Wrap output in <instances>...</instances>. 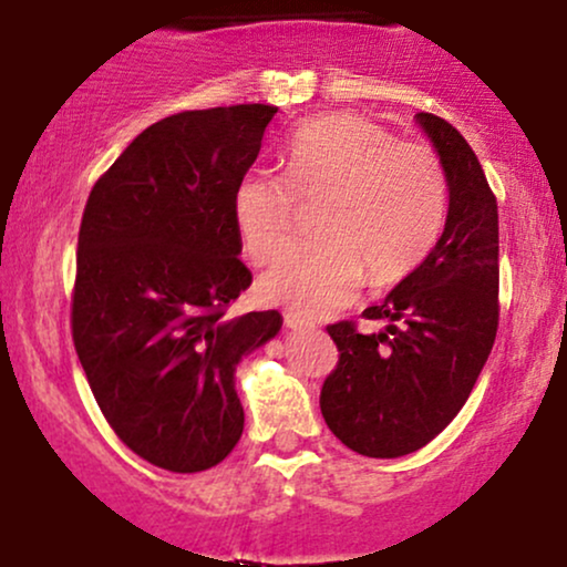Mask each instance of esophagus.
I'll return each instance as SVG.
<instances>
[{
    "label": "esophagus",
    "instance_id": "esophagus-1",
    "mask_svg": "<svg viewBox=\"0 0 567 567\" xmlns=\"http://www.w3.org/2000/svg\"><path fill=\"white\" fill-rule=\"evenodd\" d=\"M285 324H288L290 330H306V328H315V324H311L309 320H306V317L296 315V311H288V315H285Z\"/></svg>",
    "mask_w": 567,
    "mask_h": 567
}]
</instances>
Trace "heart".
<instances>
[{
  "instance_id": "heart-1",
  "label": "heart",
  "mask_w": 567,
  "mask_h": 567,
  "mask_svg": "<svg viewBox=\"0 0 567 567\" xmlns=\"http://www.w3.org/2000/svg\"><path fill=\"white\" fill-rule=\"evenodd\" d=\"M301 207H320V239L290 250L261 279L269 303L306 317L343 309L370 285L408 279L437 247L447 220V173L437 148L396 138L360 114H322L292 133L285 175L247 173L234 220L252 264L288 250Z\"/></svg>"
}]
</instances>
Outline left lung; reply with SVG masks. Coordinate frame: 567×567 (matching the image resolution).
Returning a JSON list of instances; mask_svg holds the SVG:
<instances>
[{
    "label": "left lung",
    "mask_w": 567,
    "mask_h": 567,
    "mask_svg": "<svg viewBox=\"0 0 567 567\" xmlns=\"http://www.w3.org/2000/svg\"><path fill=\"white\" fill-rule=\"evenodd\" d=\"M447 173L445 231L419 271L362 311L383 333L328 324L338 347L322 383L324 424L368 458H400L470 400L498 330V205L470 143L437 114H419Z\"/></svg>",
    "instance_id": "8db88e82"
}]
</instances>
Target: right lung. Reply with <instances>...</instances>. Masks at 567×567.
I'll list each match as a JSON object with an SVG mask.
<instances>
[{
    "mask_svg": "<svg viewBox=\"0 0 567 567\" xmlns=\"http://www.w3.org/2000/svg\"><path fill=\"white\" fill-rule=\"evenodd\" d=\"M277 106L154 122L95 181L82 213L71 338L103 419L135 455L192 474L245 426L234 368L277 336V309L229 317L250 288L234 188Z\"/></svg>",
    "mask_w": 567,
    "mask_h": 567,
    "instance_id": "obj_1",
    "label": "right lung"
}]
</instances>
